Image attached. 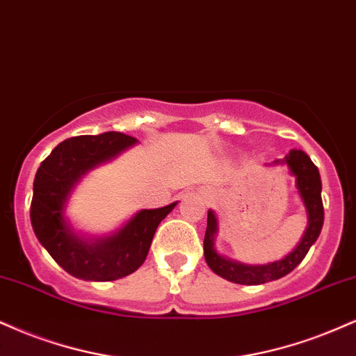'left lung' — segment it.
<instances>
[{"label":"left lung","mask_w":356,"mask_h":356,"mask_svg":"<svg viewBox=\"0 0 356 356\" xmlns=\"http://www.w3.org/2000/svg\"><path fill=\"white\" fill-rule=\"evenodd\" d=\"M284 164L290 175L295 177V187L305 205L308 224L300 242L284 259L264 265H248L227 259L216 250V235L219 232V220L213 211L207 212V230L204 237L205 262L213 273L241 285H260L285 277L305 259L323 227V202H322V179L316 165L303 151H290L284 159H275L272 165Z\"/></svg>","instance_id":"left-lung-1"}]
</instances>
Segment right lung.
<instances>
[{"mask_svg": "<svg viewBox=\"0 0 356 356\" xmlns=\"http://www.w3.org/2000/svg\"><path fill=\"white\" fill-rule=\"evenodd\" d=\"M136 143L134 137L113 131L71 137L56 145L38 169L31 200L33 230L56 264L72 277L111 282L131 275L144 264L161 220L177 205L143 209L104 237H89L72 229L64 212L74 187L89 170L115 159Z\"/></svg>", "mask_w": 356, "mask_h": 356, "instance_id": "1", "label": "right lung"}]
</instances>
